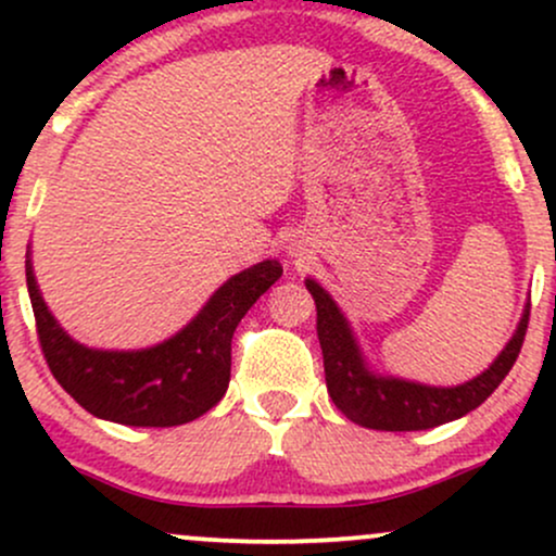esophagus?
Returning a JSON list of instances; mask_svg holds the SVG:
<instances>
[{
	"label": "esophagus",
	"mask_w": 556,
	"mask_h": 556,
	"mask_svg": "<svg viewBox=\"0 0 556 556\" xmlns=\"http://www.w3.org/2000/svg\"><path fill=\"white\" fill-rule=\"evenodd\" d=\"M290 256H292V258H298V261H303V256H305V248L292 245V248H290Z\"/></svg>",
	"instance_id": "1"
}]
</instances>
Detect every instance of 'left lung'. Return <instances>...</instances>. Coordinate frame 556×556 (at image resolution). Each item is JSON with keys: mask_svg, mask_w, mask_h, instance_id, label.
<instances>
[{"mask_svg": "<svg viewBox=\"0 0 556 556\" xmlns=\"http://www.w3.org/2000/svg\"><path fill=\"white\" fill-rule=\"evenodd\" d=\"M305 290L314 295L316 303V331L324 353L329 397L340 407L342 416L376 431H424L476 410L518 361L528 329V311H531L528 303L518 329L486 371L457 387H431L374 371L334 298L311 277L305 279Z\"/></svg>", "mask_w": 556, "mask_h": 556, "instance_id": "8db88e82", "label": "left lung"}]
</instances>
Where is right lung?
I'll list each match as a JSON object with an SVG mask.
<instances>
[{"mask_svg":"<svg viewBox=\"0 0 556 556\" xmlns=\"http://www.w3.org/2000/svg\"><path fill=\"white\" fill-rule=\"evenodd\" d=\"M279 277L277 258L261 261L232 274L169 340L140 350H101L62 329L38 290L30 248L25 253L38 340L54 379L96 418L154 429L190 424L225 397L235 329Z\"/></svg>","mask_w":556,"mask_h":556,"instance_id":"right-lung-1","label":"right lung"}]
</instances>
